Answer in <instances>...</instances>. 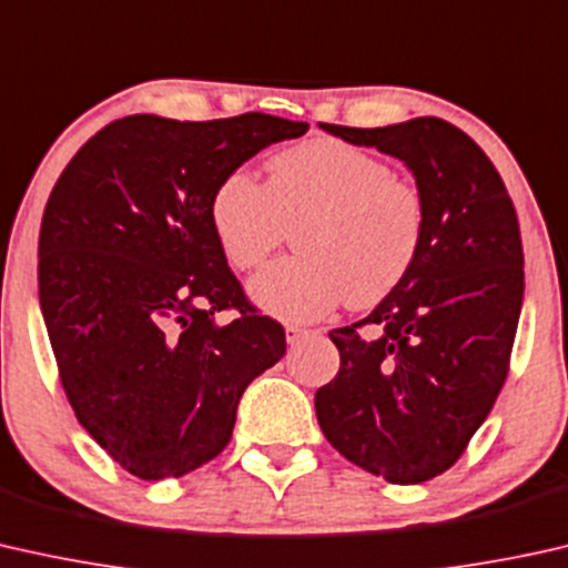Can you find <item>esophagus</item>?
<instances>
[{
    "label": "esophagus",
    "mask_w": 568,
    "mask_h": 568,
    "mask_svg": "<svg viewBox=\"0 0 568 568\" xmlns=\"http://www.w3.org/2000/svg\"><path fill=\"white\" fill-rule=\"evenodd\" d=\"M284 333H286V343L297 345L302 338H307L312 331H307V327H297V325H286Z\"/></svg>",
    "instance_id": "1"
}]
</instances>
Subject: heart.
Segmentation results:
<instances>
[{"instance_id":"obj_1","label":"heart","mask_w":568,"mask_h":568,"mask_svg":"<svg viewBox=\"0 0 568 568\" xmlns=\"http://www.w3.org/2000/svg\"><path fill=\"white\" fill-rule=\"evenodd\" d=\"M266 186L233 171L215 186L210 223L230 266L258 268L294 230L297 256L251 278L253 302L268 315L310 323L351 297L384 300L409 274L425 237L420 189L392 176L361 148L315 138L268 161Z\"/></svg>"}]
</instances>
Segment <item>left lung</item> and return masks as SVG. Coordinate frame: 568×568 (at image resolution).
Instances as JSON below:
<instances>
[{
	"label": "left lung",
	"instance_id": "left-lung-1",
	"mask_svg": "<svg viewBox=\"0 0 568 568\" xmlns=\"http://www.w3.org/2000/svg\"><path fill=\"white\" fill-rule=\"evenodd\" d=\"M320 128L405 161L425 237L372 315L331 331L341 372L315 394L317 423L348 462L420 484L458 462L507 379L525 292L515 204L487 153L440 118Z\"/></svg>",
	"mask_w": 568,
	"mask_h": 568
}]
</instances>
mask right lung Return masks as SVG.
Listing matches in <instances>:
<instances>
[{"label":"right lung","mask_w":568,"mask_h":568,"mask_svg":"<svg viewBox=\"0 0 568 568\" xmlns=\"http://www.w3.org/2000/svg\"><path fill=\"white\" fill-rule=\"evenodd\" d=\"M307 122L245 112L114 120L48 196L38 290L77 420L125 471L159 481L215 458L245 386L286 351L245 300L210 223L215 186ZM236 310L220 326L217 311Z\"/></svg>","instance_id":"right-lung-1"}]
</instances>
